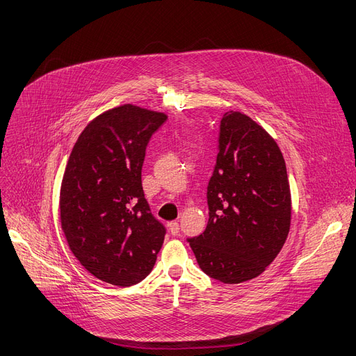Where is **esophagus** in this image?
<instances>
[{"mask_svg": "<svg viewBox=\"0 0 356 356\" xmlns=\"http://www.w3.org/2000/svg\"><path fill=\"white\" fill-rule=\"evenodd\" d=\"M179 230H180V225H179L177 221H170L169 222V232H170L172 236H177Z\"/></svg>", "mask_w": 356, "mask_h": 356, "instance_id": "34e87169", "label": "esophagus"}]
</instances>
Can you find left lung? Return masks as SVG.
Instances as JSON below:
<instances>
[{
	"instance_id": "8db88e82",
	"label": "left lung",
	"mask_w": 356,
	"mask_h": 356,
	"mask_svg": "<svg viewBox=\"0 0 356 356\" xmlns=\"http://www.w3.org/2000/svg\"><path fill=\"white\" fill-rule=\"evenodd\" d=\"M207 204L204 233L188 240L200 268L224 284L263 274L288 237L291 191L277 142L241 112L221 119Z\"/></svg>"
}]
</instances>
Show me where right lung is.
Listing matches in <instances>:
<instances>
[{
	"label": "right lung",
	"instance_id": "add662e5",
	"mask_svg": "<svg viewBox=\"0 0 356 356\" xmlns=\"http://www.w3.org/2000/svg\"><path fill=\"white\" fill-rule=\"evenodd\" d=\"M168 115L132 104L92 119L74 145L59 193L70 250L98 280L118 286L153 268L165 227L150 213L142 166L152 135Z\"/></svg>",
	"mask_w": 356,
	"mask_h": 356
}]
</instances>
